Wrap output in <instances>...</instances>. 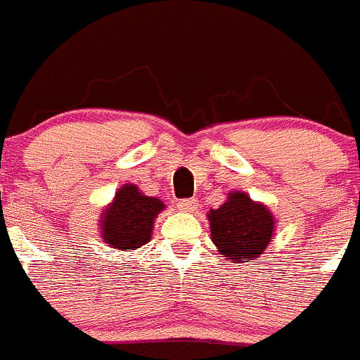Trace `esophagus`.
<instances>
[{
  "label": "esophagus",
  "mask_w": 360,
  "mask_h": 360,
  "mask_svg": "<svg viewBox=\"0 0 360 360\" xmlns=\"http://www.w3.org/2000/svg\"><path fill=\"white\" fill-rule=\"evenodd\" d=\"M199 202L197 199H183V200H177V210L184 211V213H193L197 210Z\"/></svg>",
  "instance_id": "esophagus-1"
}]
</instances>
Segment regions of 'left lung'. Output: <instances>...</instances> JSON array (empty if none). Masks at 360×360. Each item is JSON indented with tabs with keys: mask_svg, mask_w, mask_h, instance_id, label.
<instances>
[{
	"mask_svg": "<svg viewBox=\"0 0 360 360\" xmlns=\"http://www.w3.org/2000/svg\"><path fill=\"white\" fill-rule=\"evenodd\" d=\"M211 241L221 257L252 263L274 240L275 218L264 204L254 202L243 191H231L227 200L207 213Z\"/></svg>",
	"mask_w": 360,
	"mask_h": 360,
	"instance_id": "8db88e82",
	"label": "left lung"
}]
</instances>
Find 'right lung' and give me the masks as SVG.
Listing matches in <instances>:
<instances>
[{"instance_id": "right-lung-1", "label": "right lung", "mask_w": 360, "mask_h": 360, "mask_svg": "<svg viewBox=\"0 0 360 360\" xmlns=\"http://www.w3.org/2000/svg\"><path fill=\"white\" fill-rule=\"evenodd\" d=\"M163 210L160 199L143 195L136 184H124L101 213V238L117 250H136L150 240L154 220Z\"/></svg>"}]
</instances>
